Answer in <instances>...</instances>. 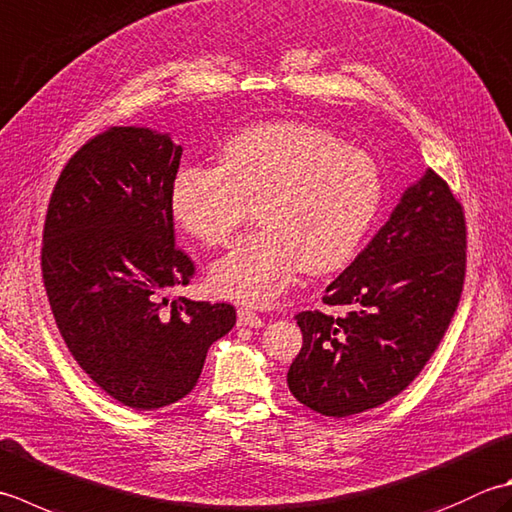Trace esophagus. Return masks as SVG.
Here are the masks:
<instances>
[{"instance_id": "obj_1", "label": "esophagus", "mask_w": 512, "mask_h": 512, "mask_svg": "<svg viewBox=\"0 0 512 512\" xmlns=\"http://www.w3.org/2000/svg\"><path fill=\"white\" fill-rule=\"evenodd\" d=\"M237 324L239 326H250V328H262L264 326V319L259 317L257 313L248 308H239L237 310Z\"/></svg>"}]
</instances>
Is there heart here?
<instances>
[{"label": "heart", "instance_id": "b5f03b06", "mask_svg": "<svg viewBox=\"0 0 512 512\" xmlns=\"http://www.w3.org/2000/svg\"><path fill=\"white\" fill-rule=\"evenodd\" d=\"M257 206L262 230L210 268L217 295L268 306L299 270L342 268L382 206V177L364 150L328 130L275 122L224 144L219 166H184L170 188L177 224L206 246H222Z\"/></svg>", "mask_w": 512, "mask_h": 512}]
</instances>
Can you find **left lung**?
Wrapping results in <instances>:
<instances>
[{
    "label": "left lung",
    "instance_id": "left-lung-1",
    "mask_svg": "<svg viewBox=\"0 0 512 512\" xmlns=\"http://www.w3.org/2000/svg\"><path fill=\"white\" fill-rule=\"evenodd\" d=\"M464 273L462 204L428 168L326 286L324 304L339 313L295 315L304 346L288 368L290 393L326 417L364 413L402 393L442 342Z\"/></svg>",
    "mask_w": 512,
    "mask_h": 512
}]
</instances>
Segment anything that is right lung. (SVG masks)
<instances>
[{
  "label": "right lung",
  "instance_id": "obj_1",
  "mask_svg": "<svg viewBox=\"0 0 512 512\" xmlns=\"http://www.w3.org/2000/svg\"><path fill=\"white\" fill-rule=\"evenodd\" d=\"M182 146L146 126H115L70 157L48 204L42 273L59 333L84 373L137 410L195 388L230 304L175 299L195 273L175 248L170 188Z\"/></svg>",
  "mask_w": 512,
  "mask_h": 512
}]
</instances>
